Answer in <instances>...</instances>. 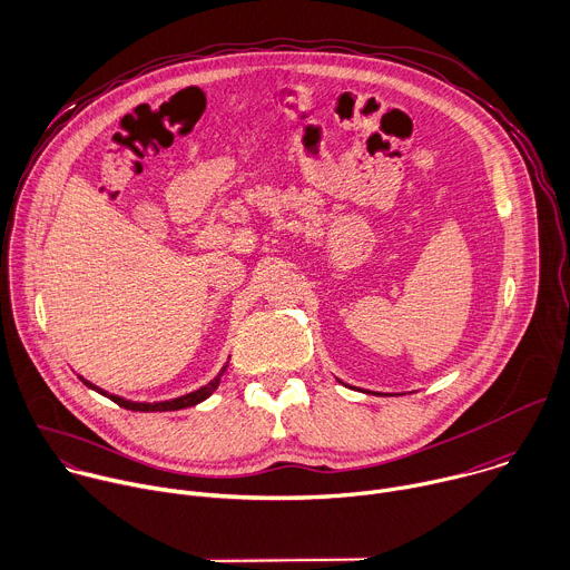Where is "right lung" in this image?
I'll return each instance as SVG.
<instances>
[{
  "mask_svg": "<svg viewBox=\"0 0 570 570\" xmlns=\"http://www.w3.org/2000/svg\"><path fill=\"white\" fill-rule=\"evenodd\" d=\"M226 366H229V362H226V364L222 366V371H219V373H217L208 384H204L202 389L190 391V393L179 395V397H173V400H161V402H132V400H126V397H121V395H114V393L102 391L100 386L91 384L89 380H85V377H80V375H78V377H80V382H82L85 386H89L91 391H96V393H100V395L109 397L111 402H117V404H119V406H124V409L141 411V413H155V411H179V409H188V406H195V404L204 402V400H206V397H210V395L215 393V389L219 386V380H222V375H224Z\"/></svg>",
  "mask_w": 570,
  "mask_h": 570,
  "instance_id": "1",
  "label": "right lung"
}]
</instances>
